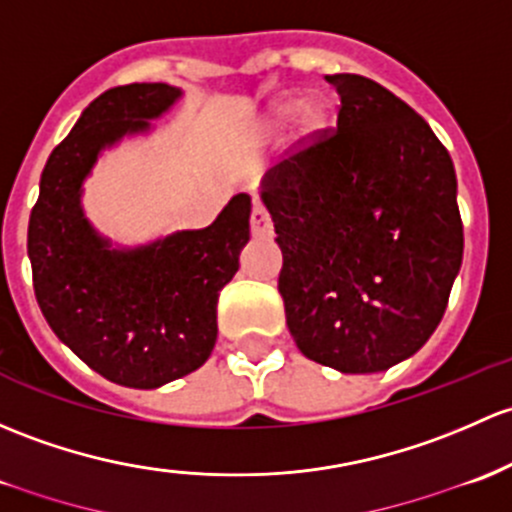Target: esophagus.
I'll list each match as a JSON object with an SVG mask.
<instances>
[{"label":"esophagus","mask_w":512,"mask_h":512,"mask_svg":"<svg viewBox=\"0 0 512 512\" xmlns=\"http://www.w3.org/2000/svg\"><path fill=\"white\" fill-rule=\"evenodd\" d=\"M250 230H252V238H270L272 235V218L260 201L252 203Z\"/></svg>","instance_id":"obj_1"}]
</instances>
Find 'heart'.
I'll return each instance as SVG.
<instances>
[{
  "mask_svg": "<svg viewBox=\"0 0 512 512\" xmlns=\"http://www.w3.org/2000/svg\"><path fill=\"white\" fill-rule=\"evenodd\" d=\"M292 107H294V102H284V105H279L277 117L289 115V112H292ZM297 117H299L301 132H304V134L319 132V129L326 125V107H324V102H319V100H304V102H301V105H299Z\"/></svg>",
  "mask_w": 512,
  "mask_h": 512,
  "instance_id": "obj_1",
  "label": "heart"
}]
</instances>
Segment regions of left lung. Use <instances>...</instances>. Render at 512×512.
Masks as SVG:
<instances>
[{
    "label": "left lung",
    "instance_id": "left-lung-1",
    "mask_svg": "<svg viewBox=\"0 0 512 512\" xmlns=\"http://www.w3.org/2000/svg\"><path fill=\"white\" fill-rule=\"evenodd\" d=\"M341 105L262 179L279 294L309 360L380 373L429 341L464 257L456 174L432 127L375 80L326 75Z\"/></svg>",
    "mask_w": 512,
    "mask_h": 512
}]
</instances>
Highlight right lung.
Instances as JSON below:
<instances>
[{
  "label": "right lung",
  "mask_w": 512,
  "mask_h": 512,
  "mask_svg": "<svg viewBox=\"0 0 512 512\" xmlns=\"http://www.w3.org/2000/svg\"><path fill=\"white\" fill-rule=\"evenodd\" d=\"M181 90L166 83L110 88L90 102L48 157L29 218L34 292L48 326L110 383L154 390L201 368L218 336L220 289L250 240V196L238 193L203 230L112 250L80 206L100 149L147 132Z\"/></svg>",
  "instance_id": "obj_1"
}]
</instances>
